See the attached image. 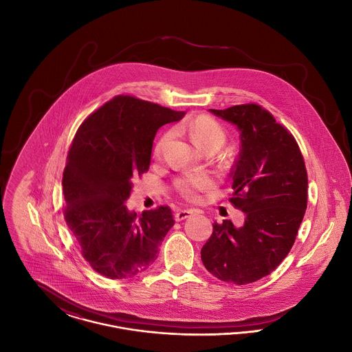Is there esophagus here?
I'll return each mask as SVG.
<instances>
[{
    "mask_svg": "<svg viewBox=\"0 0 352 352\" xmlns=\"http://www.w3.org/2000/svg\"><path fill=\"white\" fill-rule=\"evenodd\" d=\"M192 214H194L192 210H181V211H178L175 214V220L181 221V220H184V219L190 218Z\"/></svg>",
    "mask_w": 352,
    "mask_h": 352,
    "instance_id": "34e87169",
    "label": "esophagus"
}]
</instances>
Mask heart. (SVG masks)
I'll return each instance as SVG.
<instances>
[{
	"label": "heart",
	"instance_id": "1",
	"mask_svg": "<svg viewBox=\"0 0 352 352\" xmlns=\"http://www.w3.org/2000/svg\"><path fill=\"white\" fill-rule=\"evenodd\" d=\"M187 131L191 135L192 141L201 148L203 151H207L210 148L220 149L226 141V131L219 124L217 120L208 116H198L194 118L188 125ZM170 138V134H166L155 146L154 154L157 158L162 157L164 148ZM212 179L207 174H191L182 178H178L174 182L175 190L182 195L187 201H197L199 198L201 192H206L212 188Z\"/></svg>",
	"mask_w": 352,
	"mask_h": 352
}]
</instances>
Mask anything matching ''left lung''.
Returning <instances> with one entry per match:
<instances>
[{
	"mask_svg": "<svg viewBox=\"0 0 352 352\" xmlns=\"http://www.w3.org/2000/svg\"><path fill=\"white\" fill-rule=\"evenodd\" d=\"M210 111L240 131L230 201L245 221L241 227L215 221L201 261L221 281L251 284L277 268L296 241L307 207L306 166L293 134L261 105Z\"/></svg>",
	"mask_w": 352,
	"mask_h": 352,
	"instance_id": "obj_1",
	"label": "left lung"
}]
</instances>
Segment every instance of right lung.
Segmentation results:
<instances>
[{
    "label": "right lung",
    "mask_w": 352,
    "mask_h": 352,
    "mask_svg": "<svg viewBox=\"0 0 352 352\" xmlns=\"http://www.w3.org/2000/svg\"><path fill=\"white\" fill-rule=\"evenodd\" d=\"M184 112L118 95L84 120L63 171V215L91 268L111 280L132 278L158 257L174 218L168 206L129 211L133 181L149 170L157 131Z\"/></svg>",
    "instance_id": "add662e5"
}]
</instances>
